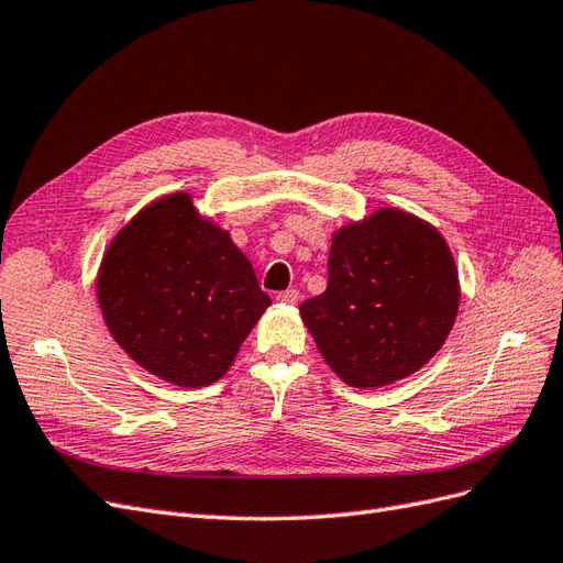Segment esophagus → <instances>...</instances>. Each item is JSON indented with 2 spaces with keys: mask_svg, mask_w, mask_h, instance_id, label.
Here are the masks:
<instances>
[{
  "mask_svg": "<svg viewBox=\"0 0 563 563\" xmlns=\"http://www.w3.org/2000/svg\"><path fill=\"white\" fill-rule=\"evenodd\" d=\"M277 300L286 302V305H296L300 300V294L296 291V288H286V291L277 294Z\"/></svg>",
  "mask_w": 563,
  "mask_h": 563,
  "instance_id": "esophagus-1",
  "label": "esophagus"
}]
</instances>
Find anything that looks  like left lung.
<instances>
[{
	"instance_id": "8db88e82",
	"label": "left lung",
	"mask_w": 563,
	"mask_h": 563,
	"mask_svg": "<svg viewBox=\"0 0 563 563\" xmlns=\"http://www.w3.org/2000/svg\"><path fill=\"white\" fill-rule=\"evenodd\" d=\"M460 305L453 255L430 223L380 209L333 234L327 291L300 317L352 387L391 385L444 345Z\"/></svg>"
}]
</instances>
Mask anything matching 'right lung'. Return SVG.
<instances>
[{"mask_svg": "<svg viewBox=\"0 0 563 563\" xmlns=\"http://www.w3.org/2000/svg\"><path fill=\"white\" fill-rule=\"evenodd\" d=\"M96 288L119 347L180 387L223 378L272 305L246 255L185 192L152 201L117 232Z\"/></svg>", "mask_w": 563, "mask_h": 563, "instance_id": "obj_1", "label": "right lung"}]
</instances>
